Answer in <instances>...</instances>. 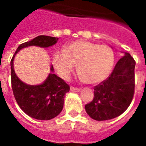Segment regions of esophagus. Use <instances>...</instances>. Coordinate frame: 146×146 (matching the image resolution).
Returning a JSON list of instances; mask_svg holds the SVG:
<instances>
[{"label":"esophagus","instance_id":"34e87169","mask_svg":"<svg viewBox=\"0 0 146 146\" xmlns=\"http://www.w3.org/2000/svg\"><path fill=\"white\" fill-rule=\"evenodd\" d=\"M70 91L73 92H79L80 91V88H74V87H70Z\"/></svg>","mask_w":146,"mask_h":146}]
</instances>
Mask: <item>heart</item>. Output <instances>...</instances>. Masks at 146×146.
<instances>
[{"label": "heart", "mask_w": 146, "mask_h": 146, "mask_svg": "<svg viewBox=\"0 0 146 146\" xmlns=\"http://www.w3.org/2000/svg\"><path fill=\"white\" fill-rule=\"evenodd\" d=\"M52 61L58 73L64 79L69 78L77 64L80 76L86 83L95 84L103 81L110 74L114 53L107 45L76 40L66 45L64 51H55Z\"/></svg>", "instance_id": "heart-1"}]
</instances>
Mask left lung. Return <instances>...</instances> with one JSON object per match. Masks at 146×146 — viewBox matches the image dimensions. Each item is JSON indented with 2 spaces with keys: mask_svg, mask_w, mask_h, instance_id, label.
Segmentation results:
<instances>
[{
  "mask_svg": "<svg viewBox=\"0 0 146 146\" xmlns=\"http://www.w3.org/2000/svg\"><path fill=\"white\" fill-rule=\"evenodd\" d=\"M135 67L134 58L124 52L110 76L94 88V98L85 105L91 118L98 121L113 119L128 108L135 93Z\"/></svg>",
  "mask_w": 146,
  "mask_h": 146,
  "instance_id": "obj_1",
  "label": "left lung"
}]
</instances>
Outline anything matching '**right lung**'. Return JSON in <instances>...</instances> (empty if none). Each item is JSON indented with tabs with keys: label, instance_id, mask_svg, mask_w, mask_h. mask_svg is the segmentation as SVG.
Listing matches in <instances>:
<instances>
[{
	"label": "right lung",
	"instance_id": "1",
	"mask_svg": "<svg viewBox=\"0 0 146 146\" xmlns=\"http://www.w3.org/2000/svg\"><path fill=\"white\" fill-rule=\"evenodd\" d=\"M58 38L53 36H38L18 47L11 60V87L15 98L24 113L34 119L48 120L54 118L62 112L64 98L70 91V86L55 75L53 66L47 79L40 84L30 85L21 80L14 70L15 54L23 48L30 46L48 48L55 44Z\"/></svg>",
	"mask_w": 146,
	"mask_h": 146
}]
</instances>
